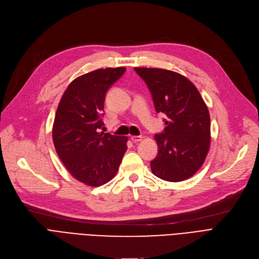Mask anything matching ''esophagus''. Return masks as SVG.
<instances>
[{
    "label": "esophagus",
    "instance_id": "34e87169",
    "mask_svg": "<svg viewBox=\"0 0 259 259\" xmlns=\"http://www.w3.org/2000/svg\"><path fill=\"white\" fill-rule=\"evenodd\" d=\"M130 139L133 143H138V142H141L143 140V137H140V135H132Z\"/></svg>",
    "mask_w": 259,
    "mask_h": 259
}]
</instances>
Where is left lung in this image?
<instances>
[{
    "instance_id": "left-lung-1",
    "label": "left lung",
    "mask_w": 259,
    "mask_h": 259,
    "mask_svg": "<svg viewBox=\"0 0 259 259\" xmlns=\"http://www.w3.org/2000/svg\"><path fill=\"white\" fill-rule=\"evenodd\" d=\"M150 89L156 112L167 115L165 132L155 134L158 154L152 173L167 182L193 176L205 161L211 143L208 107L191 80L160 68L135 67Z\"/></svg>"
}]
</instances>
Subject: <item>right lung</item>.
Instances as JSON below:
<instances>
[{"instance_id":"add662e5","label":"right lung","mask_w":259,"mask_h":259,"mask_svg":"<svg viewBox=\"0 0 259 259\" xmlns=\"http://www.w3.org/2000/svg\"><path fill=\"white\" fill-rule=\"evenodd\" d=\"M125 71L106 68L74 78L54 116L52 140L60 159L76 181L90 187L110 182L127 151V137L99 131L106 92Z\"/></svg>"}]
</instances>
